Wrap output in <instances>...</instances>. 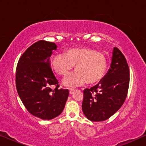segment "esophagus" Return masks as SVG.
Returning <instances> with one entry per match:
<instances>
[{"instance_id":"obj_1","label":"esophagus","mask_w":146,"mask_h":146,"mask_svg":"<svg viewBox=\"0 0 146 146\" xmlns=\"http://www.w3.org/2000/svg\"><path fill=\"white\" fill-rule=\"evenodd\" d=\"M74 89H69V92H70V94H73V92H74Z\"/></svg>"}]
</instances>
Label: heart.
Returning <instances> with one entry per match:
<instances>
[{"label":"heart","mask_w":146,"mask_h":146,"mask_svg":"<svg viewBox=\"0 0 146 146\" xmlns=\"http://www.w3.org/2000/svg\"><path fill=\"white\" fill-rule=\"evenodd\" d=\"M51 64L58 74L66 76L76 65V71L63 80L67 87L80 86L88 84L98 82L103 78L107 69L106 55L90 48H70L66 54H58L52 57Z\"/></svg>","instance_id":"heart-1"}]
</instances>
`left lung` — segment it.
<instances>
[{"instance_id":"8db88e82","label":"left lung","mask_w":146,"mask_h":146,"mask_svg":"<svg viewBox=\"0 0 146 146\" xmlns=\"http://www.w3.org/2000/svg\"><path fill=\"white\" fill-rule=\"evenodd\" d=\"M129 70L122 52L113 48L110 68L97 85L84 90L82 108L90 121L108 119L120 108L126 98Z\"/></svg>"}]
</instances>
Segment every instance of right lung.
Here are the masks:
<instances>
[{"instance_id":"add662e5","label":"right lung","mask_w":146,"mask_h":146,"mask_svg":"<svg viewBox=\"0 0 146 146\" xmlns=\"http://www.w3.org/2000/svg\"><path fill=\"white\" fill-rule=\"evenodd\" d=\"M56 48L51 42H36L23 54L16 70V87L22 102L32 115L42 119L58 116L69 94L68 89L58 88L50 64L49 58Z\"/></svg>"}]
</instances>
